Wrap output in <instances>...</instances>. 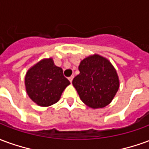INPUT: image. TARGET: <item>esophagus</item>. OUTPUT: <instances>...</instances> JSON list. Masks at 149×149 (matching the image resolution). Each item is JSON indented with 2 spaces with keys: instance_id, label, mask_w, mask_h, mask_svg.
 Wrapping results in <instances>:
<instances>
[{
  "instance_id": "obj_1",
  "label": "esophagus",
  "mask_w": 149,
  "mask_h": 149,
  "mask_svg": "<svg viewBox=\"0 0 149 149\" xmlns=\"http://www.w3.org/2000/svg\"><path fill=\"white\" fill-rule=\"evenodd\" d=\"M68 80H69V81H70V82H72V80H73V76H72V77H68Z\"/></svg>"
}]
</instances>
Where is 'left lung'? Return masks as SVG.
<instances>
[{"instance_id": "left-lung-1", "label": "left lung", "mask_w": 149, "mask_h": 149, "mask_svg": "<svg viewBox=\"0 0 149 149\" xmlns=\"http://www.w3.org/2000/svg\"><path fill=\"white\" fill-rule=\"evenodd\" d=\"M78 68L80 74L73 79L72 84L82 102L92 109L109 104L120 87L119 77L112 63L94 54L83 59Z\"/></svg>"}]
</instances>
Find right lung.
I'll return each instance as SVG.
<instances>
[{"label":"right lung","instance_id":"1","mask_svg":"<svg viewBox=\"0 0 149 149\" xmlns=\"http://www.w3.org/2000/svg\"><path fill=\"white\" fill-rule=\"evenodd\" d=\"M24 84L28 96L37 105L49 107L59 101L70 82L61 68L55 65L52 57L40 60L25 74Z\"/></svg>","mask_w":149,"mask_h":149}]
</instances>
